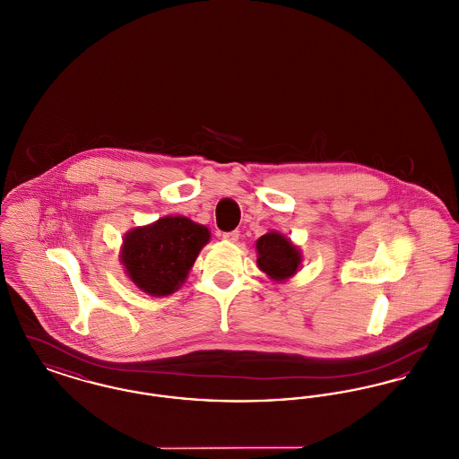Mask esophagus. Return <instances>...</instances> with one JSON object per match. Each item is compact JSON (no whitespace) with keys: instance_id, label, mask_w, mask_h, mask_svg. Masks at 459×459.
Instances as JSON below:
<instances>
[{"instance_id":"obj_1","label":"esophagus","mask_w":459,"mask_h":459,"mask_svg":"<svg viewBox=\"0 0 459 459\" xmlns=\"http://www.w3.org/2000/svg\"><path fill=\"white\" fill-rule=\"evenodd\" d=\"M239 230H232V232H223L221 234V238L225 240H229V242H236V240L239 239Z\"/></svg>"}]
</instances>
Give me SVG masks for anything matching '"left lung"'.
Here are the masks:
<instances>
[{"label": "left lung", "instance_id": "left-lung-1", "mask_svg": "<svg viewBox=\"0 0 459 459\" xmlns=\"http://www.w3.org/2000/svg\"><path fill=\"white\" fill-rule=\"evenodd\" d=\"M258 266L273 281H285L296 273L301 253L292 242L285 239L279 232H268L256 242Z\"/></svg>", "mask_w": 459, "mask_h": 459}]
</instances>
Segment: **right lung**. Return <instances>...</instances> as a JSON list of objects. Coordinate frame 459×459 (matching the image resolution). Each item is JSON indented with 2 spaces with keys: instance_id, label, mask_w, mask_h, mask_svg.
Returning <instances> with one entry per match:
<instances>
[{
  "instance_id": "obj_1",
  "label": "right lung",
  "mask_w": 459,
  "mask_h": 459,
  "mask_svg": "<svg viewBox=\"0 0 459 459\" xmlns=\"http://www.w3.org/2000/svg\"><path fill=\"white\" fill-rule=\"evenodd\" d=\"M208 240L206 227L186 217H165L126 236L122 263L139 289L152 296H169L186 281Z\"/></svg>"
}]
</instances>
